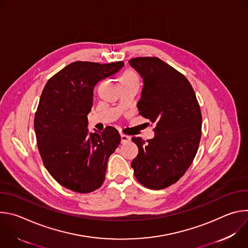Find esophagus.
<instances>
[{
  "mask_svg": "<svg viewBox=\"0 0 248 248\" xmlns=\"http://www.w3.org/2000/svg\"><path fill=\"white\" fill-rule=\"evenodd\" d=\"M129 139H130L129 136H127V135H125V134H121V142H122V143L127 142V141H128Z\"/></svg>",
  "mask_w": 248,
  "mask_h": 248,
  "instance_id": "obj_1",
  "label": "esophagus"
}]
</instances>
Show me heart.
Masks as SVG:
<instances>
[{
    "label": "heart",
    "mask_w": 248,
    "mask_h": 248,
    "mask_svg": "<svg viewBox=\"0 0 248 248\" xmlns=\"http://www.w3.org/2000/svg\"><path fill=\"white\" fill-rule=\"evenodd\" d=\"M120 82H121V85H124V84H128V83H132V82H138V76L136 75V73L133 69L126 68L121 75Z\"/></svg>",
    "instance_id": "1"
}]
</instances>
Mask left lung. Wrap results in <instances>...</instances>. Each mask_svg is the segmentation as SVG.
I'll return each instance as SVG.
<instances>
[{
	"mask_svg": "<svg viewBox=\"0 0 248 248\" xmlns=\"http://www.w3.org/2000/svg\"><path fill=\"white\" fill-rule=\"evenodd\" d=\"M129 63L143 78L139 115L155 124V136L146 141L132 137L138 154L132 160L136 180L150 189L175 184L197 153L202 116L187 78L156 57H138Z\"/></svg>",
	"mask_w": 248,
	"mask_h": 248,
	"instance_id": "1",
	"label": "left lung"
}]
</instances>
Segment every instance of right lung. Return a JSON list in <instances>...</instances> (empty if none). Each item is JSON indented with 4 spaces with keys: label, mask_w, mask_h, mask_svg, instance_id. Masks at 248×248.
<instances>
[{
    "label": "right lung",
    "mask_w": 248,
    "mask_h": 248,
    "mask_svg": "<svg viewBox=\"0 0 248 248\" xmlns=\"http://www.w3.org/2000/svg\"><path fill=\"white\" fill-rule=\"evenodd\" d=\"M123 65L124 62L78 61L53 76L42 91L34 117L38 150L47 170L65 188L89 193L105 181L108 160L121 136L112 126L89 133L87 115L97 82Z\"/></svg>",
    "instance_id": "right-lung-1"
}]
</instances>
